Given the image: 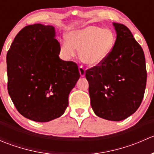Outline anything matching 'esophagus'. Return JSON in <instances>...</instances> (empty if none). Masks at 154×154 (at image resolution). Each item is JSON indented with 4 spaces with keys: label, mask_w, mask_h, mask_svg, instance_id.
<instances>
[{
    "label": "esophagus",
    "mask_w": 154,
    "mask_h": 154,
    "mask_svg": "<svg viewBox=\"0 0 154 154\" xmlns=\"http://www.w3.org/2000/svg\"><path fill=\"white\" fill-rule=\"evenodd\" d=\"M79 71H80V76H81V77H84L85 74H86V71H85L84 68H83V66H80V68H79Z\"/></svg>",
    "instance_id": "1"
}]
</instances>
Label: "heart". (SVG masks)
<instances>
[{
	"instance_id": "b5f03b06",
	"label": "heart",
	"mask_w": 154,
	"mask_h": 154,
	"mask_svg": "<svg viewBox=\"0 0 154 154\" xmlns=\"http://www.w3.org/2000/svg\"><path fill=\"white\" fill-rule=\"evenodd\" d=\"M116 42V35L111 29L88 26L70 32L68 39L62 41L61 51L66 59H71L79 49V57L83 63L97 66L111 54Z\"/></svg>"
}]
</instances>
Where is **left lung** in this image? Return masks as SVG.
I'll use <instances>...</instances> for the list:
<instances>
[{"label":"left lung","mask_w":154,"mask_h":154,"mask_svg":"<svg viewBox=\"0 0 154 154\" xmlns=\"http://www.w3.org/2000/svg\"><path fill=\"white\" fill-rule=\"evenodd\" d=\"M115 47L100 65L86 71L91 106L96 116L119 122L138 109L147 81L145 58L140 45L125 25L113 23Z\"/></svg>","instance_id":"1"}]
</instances>
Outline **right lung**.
<instances>
[{
	"instance_id": "add662e5",
	"label": "right lung",
	"mask_w": 154,
	"mask_h": 154,
	"mask_svg": "<svg viewBox=\"0 0 154 154\" xmlns=\"http://www.w3.org/2000/svg\"><path fill=\"white\" fill-rule=\"evenodd\" d=\"M55 36L53 26H26L7 52L9 94L18 112L34 122H50L63 115L80 77L75 63L60 59Z\"/></svg>"
}]
</instances>
